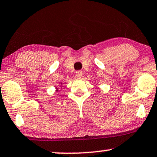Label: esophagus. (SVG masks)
Instances as JSON below:
<instances>
[{
	"instance_id": "esophagus-1",
	"label": "esophagus",
	"mask_w": 157,
	"mask_h": 157,
	"mask_svg": "<svg viewBox=\"0 0 157 157\" xmlns=\"http://www.w3.org/2000/svg\"><path fill=\"white\" fill-rule=\"evenodd\" d=\"M75 75H76L77 77H81L82 76V71H77L76 72H75Z\"/></svg>"
}]
</instances>
